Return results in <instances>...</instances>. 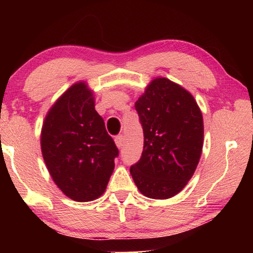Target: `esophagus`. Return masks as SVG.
Returning <instances> with one entry per match:
<instances>
[{
  "mask_svg": "<svg viewBox=\"0 0 253 253\" xmlns=\"http://www.w3.org/2000/svg\"><path fill=\"white\" fill-rule=\"evenodd\" d=\"M123 134H119V136H116L115 137V144H116V146L119 147V148H121L122 147V145H123Z\"/></svg>",
  "mask_w": 253,
  "mask_h": 253,
  "instance_id": "1",
  "label": "esophagus"
}]
</instances>
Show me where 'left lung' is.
<instances>
[{
    "label": "left lung",
    "mask_w": 253,
    "mask_h": 253,
    "mask_svg": "<svg viewBox=\"0 0 253 253\" xmlns=\"http://www.w3.org/2000/svg\"><path fill=\"white\" fill-rule=\"evenodd\" d=\"M144 147L130 167L144 196L167 199L192 177L203 150V115L193 96L166 78H157L134 103Z\"/></svg>",
    "instance_id": "obj_1"
}]
</instances>
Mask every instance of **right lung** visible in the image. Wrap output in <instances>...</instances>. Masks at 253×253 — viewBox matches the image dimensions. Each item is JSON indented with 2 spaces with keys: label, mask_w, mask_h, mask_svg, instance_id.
Wrapping results in <instances>:
<instances>
[{
  "label": "right lung",
  "mask_w": 253,
  "mask_h": 253,
  "mask_svg": "<svg viewBox=\"0 0 253 253\" xmlns=\"http://www.w3.org/2000/svg\"><path fill=\"white\" fill-rule=\"evenodd\" d=\"M41 151L50 176L69 198L91 202L105 192L119 148L84 83L72 85L48 112Z\"/></svg>",
  "instance_id": "1"
}]
</instances>
